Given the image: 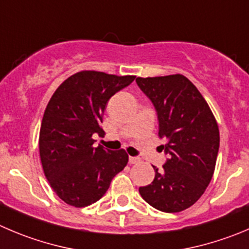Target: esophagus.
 <instances>
[{"label":"esophagus","mask_w":249,"mask_h":249,"mask_svg":"<svg viewBox=\"0 0 249 249\" xmlns=\"http://www.w3.org/2000/svg\"><path fill=\"white\" fill-rule=\"evenodd\" d=\"M129 164H132V165H134V164H138L139 161H141V159L139 158H136V156H129Z\"/></svg>","instance_id":"1"}]
</instances>
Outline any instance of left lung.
<instances>
[{"mask_svg": "<svg viewBox=\"0 0 249 249\" xmlns=\"http://www.w3.org/2000/svg\"><path fill=\"white\" fill-rule=\"evenodd\" d=\"M137 84L154 104L159 137L169 155L161 171L154 167L150 184L139 187L146 203L165 213L192 207L207 189L214 175L219 151V126L196 85L182 74L138 77Z\"/></svg>", "mask_w": 249, "mask_h": 249, "instance_id": "8db88e82", "label": "left lung"}]
</instances>
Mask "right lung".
Returning a JSON list of instances; mask_svg holds the SVG:
<instances>
[{
    "label": "right lung",
    "instance_id": "right-lung-1",
    "mask_svg": "<svg viewBox=\"0 0 249 249\" xmlns=\"http://www.w3.org/2000/svg\"><path fill=\"white\" fill-rule=\"evenodd\" d=\"M134 78L80 71L50 99L40 127V159L50 186L66 204L83 208L98 202L128 162L123 149L95 148L93 134H104L106 104Z\"/></svg>",
    "mask_w": 249,
    "mask_h": 249
}]
</instances>
